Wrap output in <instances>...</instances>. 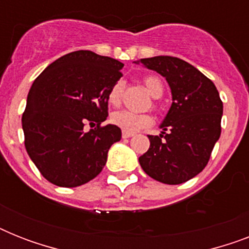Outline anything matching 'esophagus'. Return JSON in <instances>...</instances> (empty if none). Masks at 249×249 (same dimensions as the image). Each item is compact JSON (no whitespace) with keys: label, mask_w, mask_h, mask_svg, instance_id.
Masks as SVG:
<instances>
[{"label":"esophagus","mask_w":249,"mask_h":249,"mask_svg":"<svg viewBox=\"0 0 249 249\" xmlns=\"http://www.w3.org/2000/svg\"><path fill=\"white\" fill-rule=\"evenodd\" d=\"M134 136V133H129V132H123V138H130V137Z\"/></svg>","instance_id":"esophagus-1"}]
</instances>
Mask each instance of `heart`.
Listing matches in <instances>:
<instances>
[{
    "instance_id": "heart-1",
    "label": "heart",
    "mask_w": 249,
    "mask_h": 249,
    "mask_svg": "<svg viewBox=\"0 0 249 249\" xmlns=\"http://www.w3.org/2000/svg\"><path fill=\"white\" fill-rule=\"evenodd\" d=\"M143 83L146 85V89L154 98H160L164 93V86L161 80L158 76H146L143 79ZM123 89L124 84L121 81H117L112 85V88L108 91V102L112 106H120L121 98H123ZM111 123L116 125L121 130L129 133L138 132L142 129H146L151 126L154 120L151 115L148 113H134L129 111H117L111 115Z\"/></svg>"
}]
</instances>
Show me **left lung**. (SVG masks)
I'll return each instance as SVG.
<instances>
[{
    "instance_id": "left-lung-1",
    "label": "left lung",
    "mask_w": 249,
    "mask_h": 249,
    "mask_svg": "<svg viewBox=\"0 0 249 249\" xmlns=\"http://www.w3.org/2000/svg\"><path fill=\"white\" fill-rule=\"evenodd\" d=\"M141 63L165 77L173 103L160 136H148L150 148L140 156L144 173L166 185H179L208 164L221 136L222 101L199 70L176 56H154Z\"/></svg>"
}]
</instances>
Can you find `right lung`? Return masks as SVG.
I'll return each instance as SVG.
<instances>
[{
  "label": "right lung",
  "instance_id": "add662e5",
  "mask_svg": "<svg viewBox=\"0 0 249 249\" xmlns=\"http://www.w3.org/2000/svg\"><path fill=\"white\" fill-rule=\"evenodd\" d=\"M124 64L79 50L60 56L33 83L21 126L24 146L37 169L60 187L84 185L101 173L121 129L108 116V91ZM86 122L96 128L85 132Z\"/></svg>",
  "mask_w": 249,
  "mask_h": 249
}]
</instances>
